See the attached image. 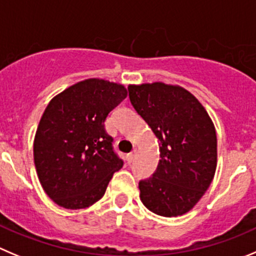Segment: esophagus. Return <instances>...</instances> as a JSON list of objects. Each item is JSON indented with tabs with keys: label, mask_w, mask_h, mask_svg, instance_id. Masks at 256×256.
<instances>
[{
	"label": "esophagus",
	"mask_w": 256,
	"mask_h": 256,
	"mask_svg": "<svg viewBox=\"0 0 256 256\" xmlns=\"http://www.w3.org/2000/svg\"><path fill=\"white\" fill-rule=\"evenodd\" d=\"M134 153H130V154H126V163H128V164H130V163L133 162V160H134Z\"/></svg>",
	"instance_id": "obj_1"
}]
</instances>
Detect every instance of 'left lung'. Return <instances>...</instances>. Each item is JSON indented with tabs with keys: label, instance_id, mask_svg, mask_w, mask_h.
Masks as SVG:
<instances>
[{
	"label": "left lung",
	"instance_id": "left-lung-1",
	"mask_svg": "<svg viewBox=\"0 0 256 256\" xmlns=\"http://www.w3.org/2000/svg\"><path fill=\"white\" fill-rule=\"evenodd\" d=\"M130 99L160 144L152 177L140 182V197L152 212L176 218L188 212L208 191L218 164V140L210 116L180 85H130Z\"/></svg>",
	"mask_w": 256,
	"mask_h": 256
}]
</instances>
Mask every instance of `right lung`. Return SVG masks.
Segmentation results:
<instances>
[{"label":"right lung","instance_id":"right-lung-1","mask_svg":"<svg viewBox=\"0 0 256 256\" xmlns=\"http://www.w3.org/2000/svg\"><path fill=\"white\" fill-rule=\"evenodd\" d=\"M126 96L124 85L92 78L48 102L36 130L34 160L44 191L60 208L96 204L123 167L104 122Z\"/></svg>","mask_w":256,"mask_h":256}]
</instances>
